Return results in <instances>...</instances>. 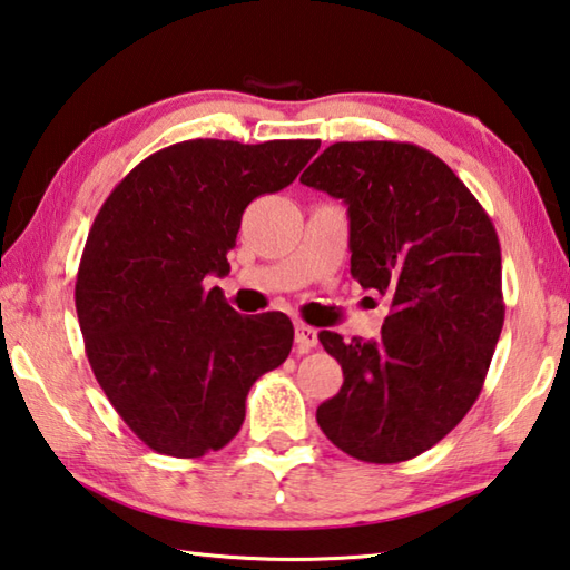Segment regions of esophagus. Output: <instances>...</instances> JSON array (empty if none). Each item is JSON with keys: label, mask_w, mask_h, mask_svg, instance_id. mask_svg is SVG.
Instances as JSON below:
<instances>
[{"label": "esophagus", "mask_w": 570, "mask_h": 570, "mask_svg": "<svg viewBox=\"0 0 570 570\" xmlns=\"http://www.w3.org/2000/svg\"><path fill=\"white\" fill-rule=\"evenodd\" d=\"M296 334H294V338H296V348L302 351V354H306L308 348H314L316 344H318V334H316V328L314 326H306V324H296Z\"/></svg>", "instance_id": "1"}]
</instances>
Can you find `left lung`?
<instances>
[{"label": "left lung", "mask_w": 570, "mask_h": 570, "mask_svg": "<svg viewBox=\"0 0 570 570\" xmlns=\"http://www.w3.org/2000/svg\"><path fill=\"white\" fill-rule=\"evenodd\" d=\"M302 184L348 206L351 276L389 298L379 338L318 334L344 386L316 421L358 461H409L483 389L505 314L499 236L449 164L416 144L336 141Z\"/></svg>", "instance_id": "obj_1"}]
</instances>
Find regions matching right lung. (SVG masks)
I'll return each instance as SVG.
<instances>
[{
    "label": "right lung",
    "mask_w": 570,
    "mask_h": 570,
    "mask_svg": "<svg viewBox=\"0 0 570 570\" xmlns=\"http://www.w3.org/2000/svg\"><path fill=\"white\" fill-rule=\"evenodd\" d=\"M318 139H191L137 164L101 204L77 274L87 358L124 423L157 453L199 459L239 433L258 376L294 344L286 314L242 316L229 274L242 214L282 191Z\"/></svg>",
    "instance_id": "1"
}]
</instances>
